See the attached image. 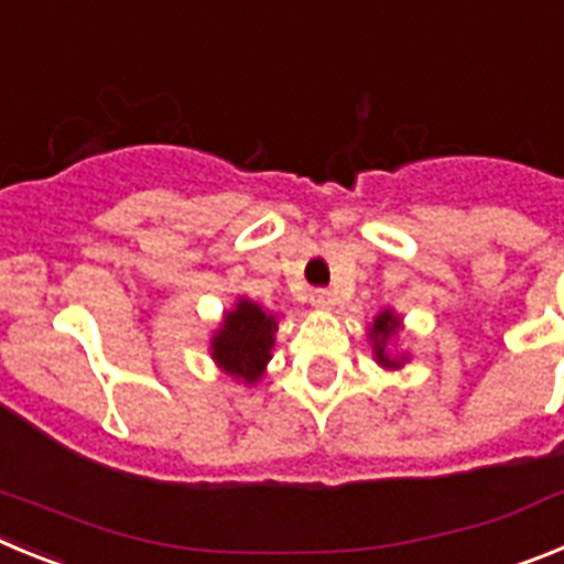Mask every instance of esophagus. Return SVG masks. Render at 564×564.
<instances>
[{"label": "esophagus", "mask_w": 564, "mask_h": 564, "mask_svg": "<svg viewBox=\"0 0 564 564\" xmlns=\"http://www.w3.org/2000/svg\"><path fill=\"white\" fill-rule=\"evenodd\" d=\"M311 302L316 307H322V311H327V307L333 305V293L327 291V288H316V291L311 293Z\"/></svg>", "instance_id": "esophagus-1"}]
</instances>
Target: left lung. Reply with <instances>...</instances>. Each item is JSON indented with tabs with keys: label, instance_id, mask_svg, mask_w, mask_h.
Returning a JSON list of instances; mask_svg holds the SVG:
<instances>
[{
	"label": "left lung",
	"instance_id": "8db88e82",
	"mask_svg": "<svg viewBox=\"0 0 564 564\" xmlns=\"http://www.w3.org/2000/svg\"><path fill=\"white\" fill-rule=\"evenodd\" d=\"M401 330V318L395 316L392 311H381L376 316V322H372L370 327V338H372V350H376V361L381 364V367H387V370H398L403 361H406V356H398L392 358L390 352H387V344H390V338L395 336V333Z\"/></svg>",
	"mask_w": 564,
	"mask_h": 564
}]
</instances>
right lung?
<instances>
[{
    "instance_id": "obj_1",
    "label": "right lung",
    "mask_w": 564,
    "mask_h": 564,
    "mask_svg": "<svg viewBox=\"0 0 564 564\" xmlns=\"http://www.w3.org/2000/svg\"><path fill=\"white\" fill-rule=\"evenodd\" d=\"M276 316L265 313L251 299H239L226 313L220 330L212 338V358L217 367L246 383H257L271 361Z\"/></svg>"
}]
</instances>
